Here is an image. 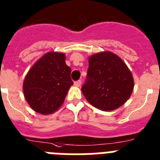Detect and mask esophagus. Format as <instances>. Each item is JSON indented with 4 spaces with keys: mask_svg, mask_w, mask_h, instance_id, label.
<instances>
[{
    "mask_svg": "<svg viewBox=\"0 0 160 160\" xmlns=\"http://www.w3.org/2000/svg\"><path fill=\"white\" fill-rule=\"evenodd\" d=\"M80 84H81V80H77V81L74 82V85L75 86H77V87H79V86H80Z\"/></svg>",
    "mask_w": 160,
    "mask_h": 160,
    "instance_id": "1",
    "label": "esophagus"
}]
</instances>
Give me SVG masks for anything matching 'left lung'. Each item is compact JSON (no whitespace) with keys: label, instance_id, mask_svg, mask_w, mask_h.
Wrapping results in <instances>:
<instances>
[{"label":"left lung","instance_id":"1","mask_svg":"<svg viewBox=\"0 0 160 160\" xmlns=\"http://www.w3.org/2000/svg\"><path fill=\"white\" fill-rule=\"evenodd\" d=\"M88 63L81 87L87 101L103 111L114 110L123 105L134 88V79L126 63L109 51L92 55Z\"/></svg>","mask_w":160,"mask_h":160}]
</instances>
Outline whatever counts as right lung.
I'll list each match as a JSON object with an SVG mask.
<instances>
[{"mask_svg": "<svg viewBox=\"0 0 160 160\" xmlns=\"http://www.w3.org/2000/svg\"><path fill=\"white\" fill-rule=\"evenodd\" d=\"M71 72L63 53L49 52L38 59L23 83L25 98L32 109L42 114L59 109L73 84Z\"/></svg>", "mask_w": 160, "mask_h": 160, "instance_id": "add662e5", "label": "right lung"}]
</instances>
